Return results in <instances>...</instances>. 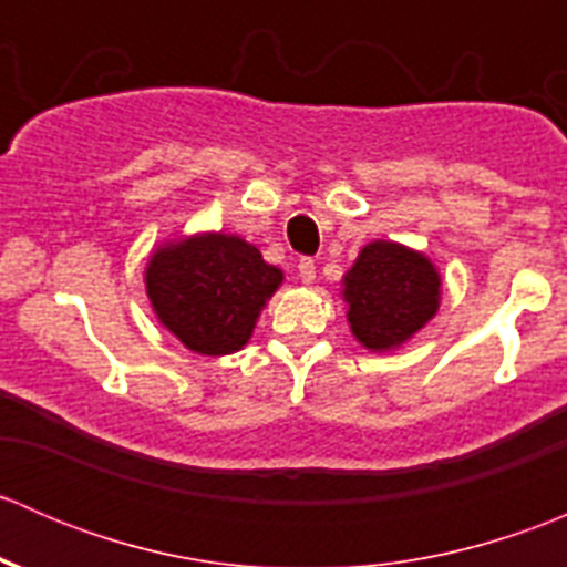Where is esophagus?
<instances>
[{"mask_svg": "<svg viewBox=\"0 0 567 567\" xmlns=\"http://www.w3.org/2000/svg\"><path fill=\"white\" fill-rule=\"evenodd\" d=\"M296 268H299L301 282H305V285L316 282V260H312V257H301L299 266H296Z\"/></svg>", "mask_w": 567, "mask_h": 567, "instance_id": "obj_1", "label": "esophagus"}]
</instances>
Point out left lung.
<instances>
[{"label": "left lung", "instance_id": "8db88e82", "mask_svg": "<svg viewBox=\"0 0 567 567\" xmlns=\"http://www.w3.org/2000/svg\"><path fill=\"white\" fill-rule=\"evenodd\" d=\"M351 334L370 353H390L431 323L442 305V274L425 251L398 241L364 244L340 279Z\"/></svg>", "mask_w": 567, "mask_h": 567}]
</instances>
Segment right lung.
<instances>
[{
    "mask_svg": "<svg viewBox=\"0 0 567 567\" xmlns=\"http://www.w3.org/2000/svg\"><path fill=\"white\" fill-rule=\"evenodd\" d=\"M282 268L247 238L221 230L156 244L145 262V293L158 323L199 357H227L251 340Z\"/></svg>",
    "mask_w": 567,
    "mask_h": 567,
    "instance_id": "right-lung-1",
    "label": "right lung"
}]
</instances>
